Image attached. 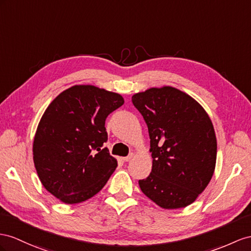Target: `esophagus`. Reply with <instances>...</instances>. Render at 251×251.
<instances>
[{"mask_svg": "<svg viewBox=\"0 0 251 251\" xmlns=\"http://www.w3.org/2000/svg\"><path fill=\"white\" fill-rule=\"evenodd\" d=\"M132 158H133V153H132V152H130L129 155H128L127 157H124V158H123V160H124L125 162H128V161H130V160H131Z\"/></svg>", "mask_w": 251, "mask_h": 251, "instance_id": "esophagus-1", "label": "esophagus"}]
</instances>
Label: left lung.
<instances>
[{"mask_svg": "<svg viewBox=\"0 0 251 251\" xmlns=\"http://www.w3.org/2000/svg\"><path fill=\"white\" fill-rule=\"evenodd\" d=\"M149 128L152 168L140 189L163 209L195 201L213 176L217 143L208 113L173 87L151 88L132 96Z\"/></svg>", "mask_w": 251, "mask_h": 251, "instance_id": "1", "label": "left lung"}]
</instances>
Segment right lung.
<instances>
[{"instance_id":"right-lung-1","label":"right lung","mask_w":251,"mask_h":251,"mask_svg":"<svg viewBox=\"0 0 251 251\" xmlns=\"http://www.w3.org/2000/svg\"><path fill=\"white\" fill-rule=\"evenodd\" d=\"M123 104L118 93L79 85L64 90L44 111L34 139V163L43 187L62 202L93 197L117 169L104 147L105 122Z\"/></svg>"}]
</instances>
